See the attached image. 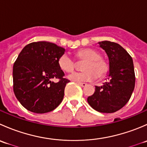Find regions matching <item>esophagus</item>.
Wrapping results in <instances>:
<instances>
[{"label": "esophagus", "mask_w": 147, "mask_h": 147, "mask_svg": "<svg viewBox=\"0 0 147 147\" xmlns=\"http://www.w3.org/2000/svg\"><path fill=\"white\" fill-rule=\"evenodd\" d=\"M78 84H79V85H80L81 87H85V86L87 85V84L84 82H78Z\"/></svg>", "instance_id": "obj_1"}]
</instances>
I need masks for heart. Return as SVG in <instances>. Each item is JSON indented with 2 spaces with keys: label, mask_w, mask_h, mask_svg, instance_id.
<instances>
[{
  "label": "heart",
  "mask_w": 147,
  "mask_h": 147,
  "mask_svg": "<svg viewBox=\"0 0 147 147\" xmlns=\"http://www.w3.org/2000/svg\"><path fill=\"white\" fill-rule=\"evenodd\" d=\"M75 57L78 61H84L82 65V72H74L68 76L71 80L76 82L92 81L96 78H100L107 72L109 65L102 57L100 51L93 48L80 50L75 53ZM60 69L66 72L74 71L76 67L75 61L67 54H63L58 59Z\"/></svg>",
  "instance_id": "heart-1"
}]
</instances>
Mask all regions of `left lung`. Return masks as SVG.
Returning a JSON list of instances; mask_svg holds the SVG:
<instances>
[{
	"instance_id": "8db88e82",
	"label": "left lung",
	"mask_w": 147,
	"mask_h": 147,
	"mask_svg": "<svg viewBox=\"0 0 147 147\" xmlns=\"http://www.w3.org/2000/svg\"><path fill=\"white\" fill-rule=\"evenodd\" d=\"M109 60L108 81L95 87L87 98L89 105L97 112L113 113L128 102L135 86V74L131 56L118 43L110 41L99 42Z\"/></svg>"
}]
</instances>
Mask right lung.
Segmentation results:
<instances>
[{
    "instance_id": "1",
    "label": "right lung",
    "mask_w": 147,
    "mask_h": 147,
    "mask_svg": "<svg viewBox=\"0 0 147 147\" xmlns=\"http://www.w3.org/2000/svg\"><path fill=\"white\" fill-rule=\"evenodd\" d=\"M65 50L53 42L40 41L24 47L13 65V91L20 103L34 113L54 110L64 97L69 80L58 65ZM59 82L54 83L53 79Z\"/></svg>"
}]
</instances>
